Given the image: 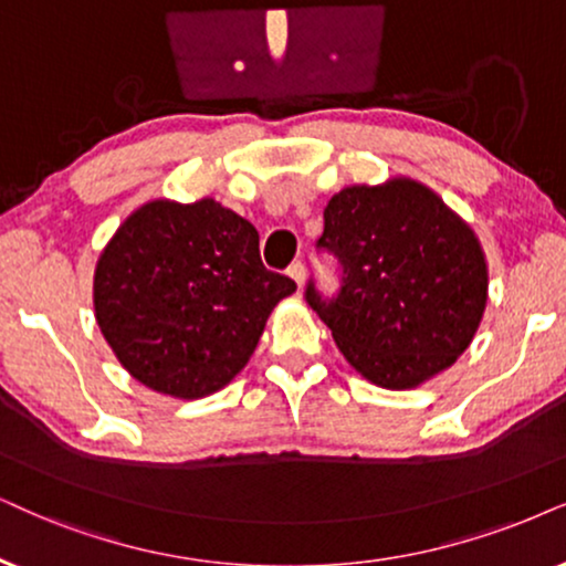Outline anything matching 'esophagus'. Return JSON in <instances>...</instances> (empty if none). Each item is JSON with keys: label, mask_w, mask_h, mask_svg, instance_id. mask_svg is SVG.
<instances>
[{"label": "esophagus", "mask_w": 566, "mask_h": 566, "mask_svg": "<svg viewBox=\"0 0 566 566\" xmlns=\"http://www.w3.org/2000/svg\"><path fill=\"white\" fill-rule=\"evenodd\" d=\"M287 274L295 279L297 282V287H303V282H305V263L303 261H295L292 263V266L287 269Z\"/></svg>", "instance_id": "34e87169"}]
</instances>
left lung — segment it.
Returning <instances> with one entry per match:
<instances>
[{
  "label": "left lung",
  "mask_w": 566,
  "mask_h": 566,
  "mask_svg": "<svg viewBox=\"0 0 566 566\" xmlns=\"http://www.w3.org/2000/svg\"><path fill=\"white\" fill-rule=\"evenodd\" d=\"M316 250L334 259L339 290L324 295L311 276L305 303L368 381L410 389L473 342L489 297L481 242L423 185L336 192Z\"/></svg>",
  "instance_id": "obj_1"
}]
</instances>
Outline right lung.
Returning a JSON list of instances; mask_svg holds the SVG:
<instances>
[{
  "instance_id": "right-lung-1",
  "label": "right lung",
  "mask_w": 566,
  "mask_h": 566,
  "mask_svg": "<svg viewBox=\"0 0 566 566\" xmlns=\"http://www.w3.org/2000/svg\"><path fill=\"white\" fill-rule=\"evenodd\" d=\"M297 284L261 261L259 232L217 200H154L98 259L93 305L104 339L148 389L198 399L230 384L269 313Z\"/></svg>"
}]
</instances>
